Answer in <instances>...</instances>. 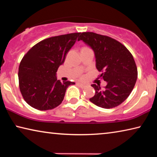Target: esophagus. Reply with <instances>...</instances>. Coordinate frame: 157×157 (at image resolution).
Returning a JSON list of instances; mask_svg holds the SVG:
<instances>
[{
	"mask_svg": "<svg viewBox=\"0 0 157 157\" xmlns=\"http://www.w3.org/2000/svg\"><path fill=\"white\" fill-rule=\"evenodd\" d=\"M78 86H79V87H80V88H82V89H84L85 87L86 86V85H85V84H81V83H78Z\"/></svg>",
	"mask_w": 157,
	"mask_h": 157,
	"instance_id": "esophagus-1",
	"label": "esophagus"
}]
</instances>
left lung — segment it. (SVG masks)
<instances>
[{"label": "left lung", "instance_id": "left-lung-1", "mask_svg": "<svg viewBox=\"0 0 157 157\" xmlns=\"http://www.w3.org/2000/svg\"><path fill=\"white\" fill-rule=\"evenodd\" d=\"M82 40L94 50L95 66L100 75L107 82L105 89L92 84L95 94L89 100L104 109L120 105L131 94L136 84L138 71L132 55L127 48L116 39L94 33H82Z\"/></svg>", "mask_w": 157, "mask_h": 157}]
</instances>
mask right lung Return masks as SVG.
Instances as JSON below:
<instances>
[{
  "instance_id": "right-lung-1",
  "label": "right lung",
  "mask_w": 157,
  "mask_h": 157,
  "mask_svg": "<svg viewBox=\"0 0 157 157\" xmlns=\"http://www.w3.org/2000/svg\"><path fill=\"white\" fill-rule=\"evenodd\" d=\"M80 33L50 37L39 42L23 57L18 68L19 89L28 104L46 111L59 106L68 87L75 82H61L57 71Z\"/></svg>"
}]
</instances>
